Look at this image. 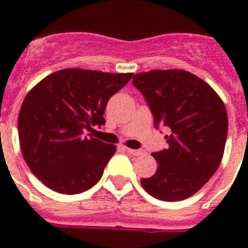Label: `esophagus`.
<instances>
[{"instance_id": "esophagus-1", "label": "esophagus", "mask_w": 248, "mask_h": 248, "mask_svg": "<svg viewBox=\"0 0 248 248\" xmlns=\"http://www.w3.org/2000/svg\"><path fill=\"white\" fill-rule=\"evenodd\" d=\"M125 151L128 154L133 155V156H139V155H141V150H134V149L125 148Z\"/></svg>"}]
</instances>
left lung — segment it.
I'll return each mask as SVG.
<instances>
[{"label":"left lung","instance_id":"obj_1","mask_svg":"<svg viewBox=\"0 0 248 248\" xmlns=\"http://www.w3.org/2000/svg\"><path fill=\"white\" fill-rule=\"evenodd\" d=\"M133 84L145 98L155 128L169 130V148L151 154L159 166L141 186L159 200H185L220 166L229 128L225 104L207 83L183 69L138 73Z\"/></svg>","mask_w":248,"mask_h":248}]
</instances>
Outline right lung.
<instances>
[{
  "mask_svg": "<svg viewBox=\"0 0 248 248\" xmlns=\"http://www.w3.org/2000/svg\"><path fill=\"white\" fill-rule=\"evenodd\" d=\"M133 73L68 68L31 89L18 115L22 155L37 179L59 194L87 191L102 177L117 146L84 135L103 118L111 95Z\"/></svg>",
  "mask_w": 248,
  "mask_h": 248,
  "instance_id": "right-lung-1",
  "label": "right lung"
}]
</instances>
